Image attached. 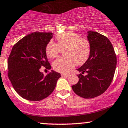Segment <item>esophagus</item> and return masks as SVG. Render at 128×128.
Wrapping results in <instances>:
<instances>
[{"label":"esophagus","instance_id":"34e87169","mask_svg":"<svg viewBox=\"0 0 128 128\" xmlns=\"http://www.w3.org/2000/svg\"><path fill=\"white\" fill-rule=\"evenodd\" d=\"M61 76L63 77H68L69 76V74H62Z\"/></svg>","mask_w":128,"mask_h":128}]
</instances>
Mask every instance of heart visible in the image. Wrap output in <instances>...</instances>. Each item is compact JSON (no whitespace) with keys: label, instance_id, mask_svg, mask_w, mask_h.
<instances>
[{"label":"heart","instance_id":"1","mask_svg":"<svg viewBox=\"0 0 128 128\" xmlns=\"http://www.w3.org/2000/svg\"><path fill=\"white\" fill-rule=\"evenodd\" d=\"M58 44L51 40L46 46V54L52 59L58 55L60 48L63 49L65 56L56 59L53 63L56 71L67 72L74 65L80 66L88 60L90 54V44L86 39L80 38L78 33L73 32H66L56 36Z\"/></svg>","mask_w":128,"mask_h":128}]
</instances>
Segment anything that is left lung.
<instances>
[{
	"mask_svg": "<svg viewBox=\"0 0 128 128\" xmlns=\"http://www.w3.org/2000/svg\"><path fill=\"white\" fill-rule=\"evenodd\" d=\"M88 34L90 48L89 58L77 69L81 72L78 75L79 81L72 88L81 97L92 98L103 94L110 86L116 71V57L107 37L93 31H89Z\"/></svg>",
	"mask_w": 128,
	"mask_h": 128,
	"instance_id": "left-lung-1",
	"label": "left lung"
}]
</instances>
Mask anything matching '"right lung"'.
<instances>
[{
  "label": "right lung",
  "mask_w": 128,
  "mask_h": 128,
  "mask_svg": "<svg viewBox=\"0 0 128 128\" xmlns=\"http://www.w3.org/2000/svg\"><path fill=\"white\" fill-rule=\"evenodd\" d=\"M52 33L35 32L26 35L12 47L8 60V77L19 95L29 101H40L52 93L60 73L52 70L44 76L42 67L51 69L47 58L46 46Z\"/></svg>",
  "instance_id": "right-lung-1"
}]
</instances>
